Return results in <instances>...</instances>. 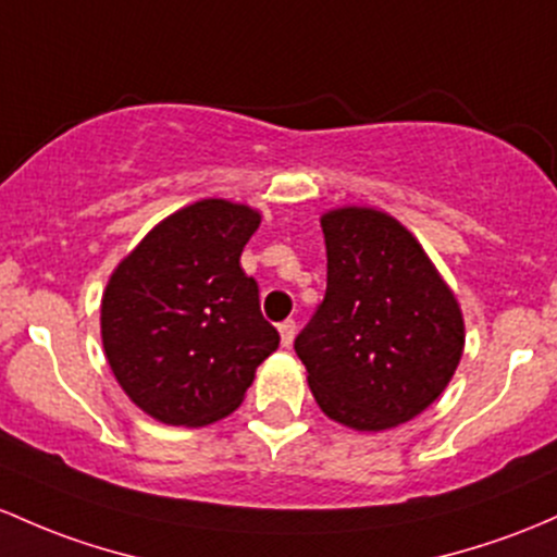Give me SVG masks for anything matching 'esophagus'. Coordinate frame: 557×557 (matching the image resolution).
Here are the masks:
<instances>
[{
  "label": "esophagus",
  "mask_w": 557,
  "mask_h": 557,
  "mask_svg": "<svg viewBox=\"0 0 557 557\" xmlns=\"http://www.w3.org/2000/svg\"><path fill=\"white\" fill-rule=\"evenodd\" d=\"M278 334H281V345H284V348H289V345L295 343L297 324L295 321H284V324H278Z\"/></svg>",
  "instance_id": "esophagus-1"
}]
</instances>
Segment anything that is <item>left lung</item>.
Instances as JSON below:
<instances>
[{"label":"left lung","mask_w":557,"mask_h":557,"mask_svg":"<svg viewBox=\"0 0 557 557\" xmlns=\"http://www.w3.org/2000/svg\"><path fill=\"white\" fill-rule=\"evenodd\" d=\"M326 295L295 350L329 420L361 433L422 414L451 382L465 319L422 244L372 207L321 214Z\"/></svg>","instance_id":"1"}]
</instances>
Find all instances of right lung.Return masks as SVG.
<instances>
[{
    "instance_id": "right-lung-1",
    "label": "right lung",
    "mask_w": 557,
    "mask_h": 557,
    "mask_svg": "<svg viewBox=\"0 0 557 557\" xmlns=\"http://www.w3.org/2000/svg\"><path fill=\"white\" fill-rule=\"evenodd\" d=\"M260 212L228 199L177 209L113 268L100 302L109 367L137 409L205 428L238 409L278 348L242 252Z\"/></svg>"
}]
</instances>
